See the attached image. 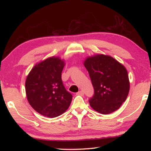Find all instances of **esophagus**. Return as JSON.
Masks as SVG:
<instances>
[{
    "instance_id": "obj_1",
    "label": "esophagus",
    "mask_w": 151,
    "mask_h": 151,
    "mask_svg": "<svg viewBox=\"0 0 151 151\" xmlns=\"http://www.w3.org/2000/svg\"><path fill=\"white\" fill-rule=\"evenodd\" d=\"M76 94H77V95L83 96L84 95V92L83 91H78L77 93H76Z\"/></svg>"
}]
</instances>
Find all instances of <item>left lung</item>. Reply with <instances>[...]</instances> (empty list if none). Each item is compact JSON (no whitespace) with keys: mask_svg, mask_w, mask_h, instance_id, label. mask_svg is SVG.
<instances>
[{"mask_svg":"<svg viewBox=\"0 0 151 151\" xmlns=\"http://www.w3.org/2000/svg\"><path fill=\"white\" fill-rule=\"evenodd\" d=\"M94 88L91 106L103 114L118 110L127 98L130 83L126 68L108 55H96L84 62Z\"/></svg>","mask_w":151,"mask_h":151,"instance_id":"obj_1","label":"left lung"}]
</instances>
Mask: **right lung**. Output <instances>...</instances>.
Returning <instances> with one entry per match:
<instances>
[{"label":"right lung","instance_id":"add662e5","mask_svg":"<svg viewBox=\"0 0 151 151\" xmlns=\"http://www.w3.org/2000/svg\"><path fill=\"white\" fill-rule=\"evenodd\" d=\"M65 61L52 57L32 68L25 82L28 101L42 116L55 118L69 107L73 96L63 85L61 74Z\"/></svg>","mask_w":151,"mask_h":151}]
</instances>
